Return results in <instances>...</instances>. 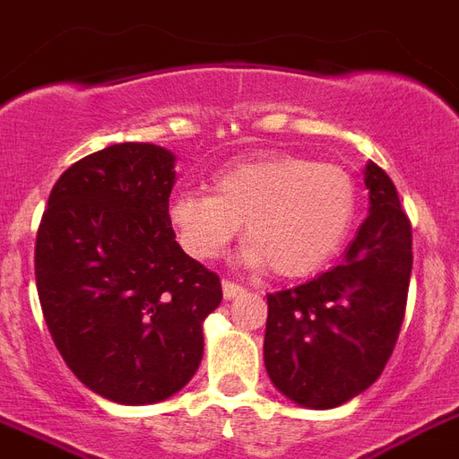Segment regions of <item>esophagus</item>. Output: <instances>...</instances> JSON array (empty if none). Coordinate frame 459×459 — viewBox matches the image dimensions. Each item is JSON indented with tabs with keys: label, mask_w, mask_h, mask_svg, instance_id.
I'll return each instance as SVG.
<instances>
[{
	"label": "esophagus",
	"mask_w": 459,
	"mask_h": 459,
	"mask_svg": "<svg viewBox=\"0 0 459 459\" xmlns=\"http://www.w3.org/2000/svg\"><path fill=\"white\" fill-rule=\"evenodd\" d=\"M221 288H223V297H226V299H233V297H238V294L245 292V288H240L238 282L229 281V278H223Z\"/></svg>",
	"instance_id": "34e87169"
}]
</instances>
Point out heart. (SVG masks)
Here are the masks:
<instances>
[{
	"instance_id": "b5f03b06",
	"label": "heart",
	"mask_w": 459,
	"mask_h": 459,
	"mask_svg": "<svg viewBox=\"0 0 459 459\" xmlns=\"http://www.w3.org/2000/svg\"><path fill=\"white\" fill-rule=\"evenodd\" d=\"M212 193L171 197L167 219L193 259H214L240 233L249 266H271L281 278H307L337 255L359 210L351 171L299 155H262L223 167Z\"/></svg>"
}]
</instances>
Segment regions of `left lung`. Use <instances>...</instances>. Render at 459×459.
<instances>
[{
    "mask_svg": "<svg viewBox=\"0 0 459 459\" xmlns=\"http://www.w3.org/2000/svg\"><path fill=\"white\" fill-rule=\"evenodd\" d=\"M365 186L370 214L342 264L266 297L268 377L294 403L316 411L346 403L382 375L405 318L411 219L375 162L365 167Z\"/></svg>",
    "mask_w": 459,
    "mask_h": 459,
    "instance_id": "8db88e82",
    "label": "left lung"
}]
</instances>
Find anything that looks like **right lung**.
I'll return each mask as SVG.
<instances>
[{"instance_id": "obj_1", "label": "right lung", "mask_w": 459, "mask_h": 459, "mask_svg": "<svg viewBox=\"0 0 459 459\" xmlns=\"http://www.w3.org/2000/svg\"><path fill=\"white\" fill-rule=\"evenodd\" d=\"M174 155L115 143L77 160L48 195L35 281L56 349L82 385L125 405L165 401L203 360L219 275L167 219Z\"/></svg>"}]
</instances>
